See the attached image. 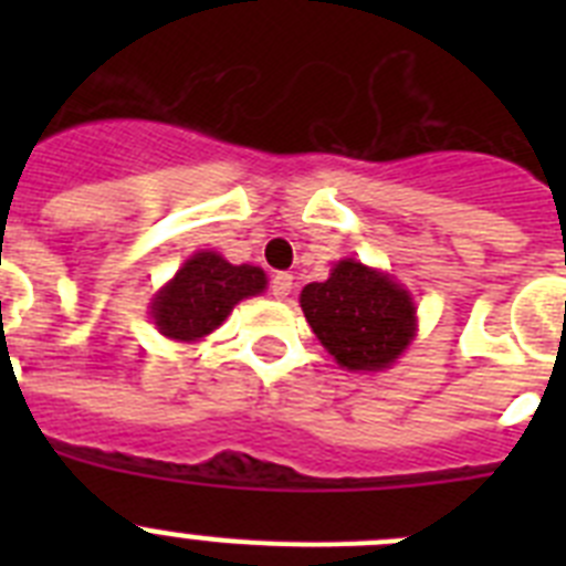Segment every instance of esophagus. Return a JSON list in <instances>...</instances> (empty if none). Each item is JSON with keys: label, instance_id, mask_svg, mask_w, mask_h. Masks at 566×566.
Segmentation results:
<instances>
[{"label": "esophagus", "instance_id": "34e87169", "mask_svg": "<svg viewBox=\"0 0 566 566\" xmlns=\"http://www.w3.org/2000/svg\"><path fill=\"white\" fill-rule=\"evenodd\" d=\"M292 289H294V277L289 272H277L272 277V294L274 297H289V294H292Z\"/></svg>", "mask_w": 566, "mask_h": 566}]
</instances>
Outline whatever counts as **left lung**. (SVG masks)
<instances>
[{
	"instance_id": "obj_1",
	"label": "left lung",
	"mask_w": 566,
	"mask_h": 566,
	"mask_svg": "<svg viewBox=\"0 0 566 566\" xmlns=\"http://www.w3.org/2000/svg\"><path fill=\"white\" fill-rule=\"evenodd\" d=\"M308 326L348 371H382L417 334L411 294L385 272L345 258L323 283L300 292Z\"/></svg>"
}]
</instances>
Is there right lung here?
Instances as JSON below:
<instances>
[{"label":"right lung","instance_id":"right-lung-1","mask_svg":"<svg viewBox=\"0 0 566 566\" xmlns=\"http://www.w3.org/2000/svg\"><path fill=\"white\" fill-rule=\"evenodd\" d=\"M266 289L258 266H232L218 252H198L153 297V319L169 339L195 343L221 326L240 300Z\"/></svg>","mask_w":566,"mask_h":566}]
</instances>
